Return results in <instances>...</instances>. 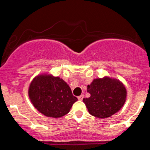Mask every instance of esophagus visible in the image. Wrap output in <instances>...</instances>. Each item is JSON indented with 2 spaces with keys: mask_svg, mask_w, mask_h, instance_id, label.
Wrapping results in <instances>:
<instances>
[{
  "mask_svg": "<svg viewBox=\"0 0 150 150\" xmlns=\"http://www.w3.org/2000/svg\"><path fill=\"white\" fill-rule=\"evenodd\" d=\"M83 98H84V95H83V94H81L80 96H79V97H77V99H78V100L82 101V99H83Z\"/></svg>",
  "mask_w": 150,
  "mask_h": 150,
  "instance_id": "1",
  "label": "esophagus"
}]
</instances>
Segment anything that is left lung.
Here are the masks:
<instances>
[{
    "label": "left lung",
    "instance_id": "left-lung-1",
    "mask_svg": "<svg viewBox=\"0 0 150 150\" xmlns=\"http://www.w3.org/2000/svg\"><path fill=\"white\" fill-rule=\"evenodd\" d=\"M89 98H84L89 113L93 116L106 118L118 112L126 100L127 91L118 79L104 77L93 80L87 85Z\"/></svg>",
    "mask_w": 150,
    "mask_h": 150
}]
</instances>
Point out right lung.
<instances>
[{
	"mask_svg": "<svg viewBox=\"0 0 150 150\" xmlns=\"http://www.w3.org/2000/svg\"><path fill=\"white\" fill-rule=\"evenodd\" d=\"M28 95L39 112L51 118H61L66 115L77 101L63 79L48 73L34 77L29 87Z\"/></svg>",
	"mask_w": 150,
	"mask_h": 150,
	"instance_id": "right-lung-1",
	"label": "right lung"
}]
</instances>
